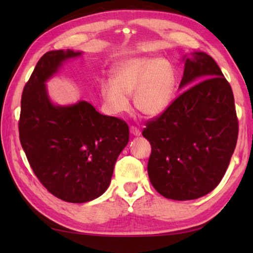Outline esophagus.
<instances>
[{"mask_svg":"<svg viewBox=\"0 0 253 253\" xmlns=\"http://www.w3.org/2000/svg\"><path fill=\"white\" fill-rule=\"evenodd\" d=\"M130 132L134 136H140V134H142L139 130V128H137L135 126H130Z\"/></svg>","mask_w":253,"mask_h":253,"instance_id":"esophagus-1","label":"esophagus"}]
</instances>
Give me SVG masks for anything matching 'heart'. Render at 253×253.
Masks as SVG:
<instances>
[{"mask_svg": "<svg viewBox=\"0 0 253 253\" xmlns=\"http://www.w3.org/2000/svg\"><path fill=\"white\" fill-rule=\"evenodd\" d=\"M176 74L168 60L134 57L122 61L111 72V81L101 85L107 110L118 116L129 110L132 95L135 108L147 117H157L172 104Z\"/></svg>", "mask_w": 253, "mask_h": 253, "instance_id": "b5f03b06", "label": "heart"}]
</instances>
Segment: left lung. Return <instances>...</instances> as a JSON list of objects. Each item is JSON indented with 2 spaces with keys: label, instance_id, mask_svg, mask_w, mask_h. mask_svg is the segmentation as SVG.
Segmentation results:
<instances>
[{
  "label": "left lung",
  "instance_id": "left-lung-1",
  "mask_svg": "<svg viewBox=\"0 0 253 253\" xmlns=\"http://www.w3.org/2000/svg\"><path fill=\"white\" fill-rule=\"evenodd\" d=\"M183 61L179 88H189L143 130L152 146L149 181L176 201L199 199L219 185L239 132L232 89L213 58L193 52Z\"/></svg>",
  "mask_w": 253,
  "mask_h": 253
}]
</instances>
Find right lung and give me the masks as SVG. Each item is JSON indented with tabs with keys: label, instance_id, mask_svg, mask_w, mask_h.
I'll list each match as a JSON object with an SVG mask.
<instances>
[{
	"label": "right lung",
	"instance_id": "obj_1",
	"mask_svg": "<svg viewBox=\"0 0 253 253\" xmlns=\"http://www.w3.org/2000/svg\"><path fill=\"white\" fill-rule=\"evenodd\" d=\"M81 53L68 49L42 55L24 85L19 121L20 142L36 176L51 194L70 203L105 193L129 139L125 122L101 115L87 101L51 102L45 81Z\"/></svg>",
	"mask_w": 253,
	"mask_h": 253
}]
</instances>
